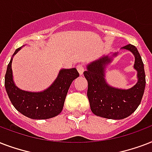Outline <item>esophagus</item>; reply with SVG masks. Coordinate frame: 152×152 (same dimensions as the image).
Masks as SVG:
<instances>
[{"instance_id":"34e87169","label":"esophagus","mask_w":152,"mask_h":152,"mask_svg":"<svg viewBox=\"0 0 152 152\" xmlns=\"http://www.w3.org/2000/svg\"><path fill=\"white\" fill-rule=\"evenodd\" d=\"M76 68H77V71H78V73H79V75H82V74H83V72H84V66H83V65H82V64H78V65H77Z\"/></svg>"}]
</instances>
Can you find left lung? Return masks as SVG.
Masks as SVG:
<instances>
[{
	"mask_svg": "<svg viewBox=\"0 0 152 152\" xmlns=\"http://www.w3.org/2000/svg\"><path fill=\"white\" fill-rule=\"evenodd\" d=\"M121 49L131 51L135 57L134 69L137 71V82L130 89L115 88L105 79V69L118 53L103 55L86 66L84 76L88 82L87 97L90 109L96 116L113 120H121L130 116L140 105L145 89L144 66L135 46L129 44Z\"/></svg>",
	"mask_w": 152,
	"mask_h": 152,
	"instance_id": "1",
	"label": "left lung"
}]
</instances>
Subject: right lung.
I'll list each match as a JSON object with an SVG mask.
<instances>
[{"mask_svg": "<svg viewBox=\"0 0 152 152\" xmlns=\"http://www.w3.org/2000/svg\"><path fill=\"white\" fill-rule=\"evenodd\" d=\"M22 47L15 50L7 67L4 86L9 99L15 109L27 117L34 120L55 117L63 110L68 89L79 74L76 68L61 69L56 79L45 90L41 92L22 90L14 83L12 70L13 56Z\"/></svg>", "mask_w": 152, "mask_h": 152, "instance_id": "1", "label": "right lung"}]
</instances>
